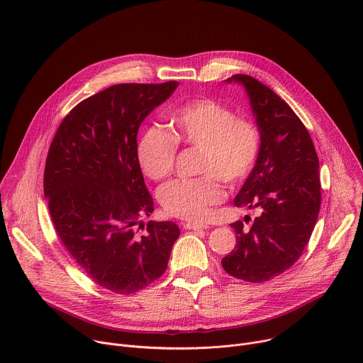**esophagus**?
I'll list each match as a JSON object with an SVG mask.
<instances>
[{
  "label": "esophagus",
  "mask_w": 363,
  "mask_h": 363,
  "mask_svg": "<svg viewBox=\"0 0 363 363\" xmlns=\"http://www.w3.org/2000/svg\"><path fill=\"white\" fill-rule=\"evenodd\" d=\"M206 227L208 225H205V224H196V223H185L184 224V228L185 230H206Z\"/></svg>",
  "instance_id": "34e87169"
}]
</instances>
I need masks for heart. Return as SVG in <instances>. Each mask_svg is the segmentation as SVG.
I'll use <instances>...</instances> for the list:
<instances>
[{"mask_svg":"<svg viewBox=\"0 0 363 363\" xmlns=\"http://www.w3.org/2000/svg\"><path fill=\"white\" fill-rule=\"evenodd\" d=\"M168 119L171 135L160 128L142 132L136 146L138 162L147 178L161 181L174 169L177 143L198 147L196 168L205 175L172 181L160 189L158 198L169 216L201 221L223 199L218 178L237 185L250 175L260 155L262 136L252 121L235 116L230 108L208 97L184 103Z\"/></svg>","mask_w":363,"mask_h":363,"instance_id":"1","label":"heart"}]
</instances>
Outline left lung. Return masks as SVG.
I'll return each instance as SVG.
<instances>
[{"label": "left lung", "instance_id": "8db88e82", "mask_svg": "<svg viewBox=\"0 0 363 363\" xmlns=\"http://www.w3.org/2000/svg\"><path fill=\"white\" fill-rule=\"evenodd\" d=\"M225 82L244 87L262 146L234 199L257 217L250 228L231 224L237 244L221 264L235 279L263 283L289 270L313 233L322 201L319 158L301 121L270 87L247 74Z\"/></svg>", "mask_w": 363, "mask_h": 363}]
</instances>
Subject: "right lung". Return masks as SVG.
Returning <instances> with one entry per match:
<instances>
[{"instance_id":"add662e5","label":"right lung","mask_w":363,"mask_h":363,"mask_svg":"<svg viewBox=\"0 0 363 363\" xmlns=\"http://www.w3.org/2000/svg\"><path fill=\"white\" fill-rule=\"evenodd\" d=\"M178 84L101 90L72 109L48 149L44 196L57 235L96 284L118 294L160 279L181 233L172 221H149L142 235L133 228L153 213L138 162V130Z\"/></svg>"}]
</instances>
